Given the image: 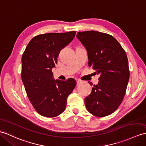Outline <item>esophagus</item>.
Segmentation results:
<instances>
[{
    "label": "esophagus",
    "mask_w": 146,
    "mask_h": 146,
    "mask_svg": "<svg viewBox=\"0 0 146 146\" xmlns=\"http://www.w3.org/2000/svg\"><path fill=\"white\" fill-rule=\"evenodd\" d=\"M83 81L80 80H76V83H77V85H79L80 84H81V83H82Z\"/></svg>",
    "instance_id": "34e87169"
}]
</instances>
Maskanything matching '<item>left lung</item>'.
<instances>
[{
	"instance_id": "left-lung-1",
	"label": "left lung",
	"mask_w": 146,
	"mask_h": 146,
	"mask_svg": "<svg viewBox=\"0 0 146 146\" xmlns=\"http://www.w3.org/2000/svg\"><path fill=\"white\" fill-rule=\"evenodd\" d=\"M76 37L87 50L89 66L100 74L99 83L84 100L86 109L97 117L108 116L119 108L126 94L130 75L126 53L107 33L79 32Z\"/></svg>"
}]
</instances>
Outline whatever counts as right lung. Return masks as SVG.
<instances>
[{"label":"right lung","instance_id":"obj_1","mask_svg":"<svg viewBox=\"0 0 146 146\" xmlns=\"http://www.w3.org/2000/svg\"><path fill=\"white\" fill-rule=\"evenodd\" d=\"M75 34L72 31L38 35L30 40L22 55V80L30 103L43 116L53 117L62 114L68 96L76 85L73 78L53 80L52 72L60 50Z\"/></svg>","mask_w":146,"mask_h":146}]
</instances>
